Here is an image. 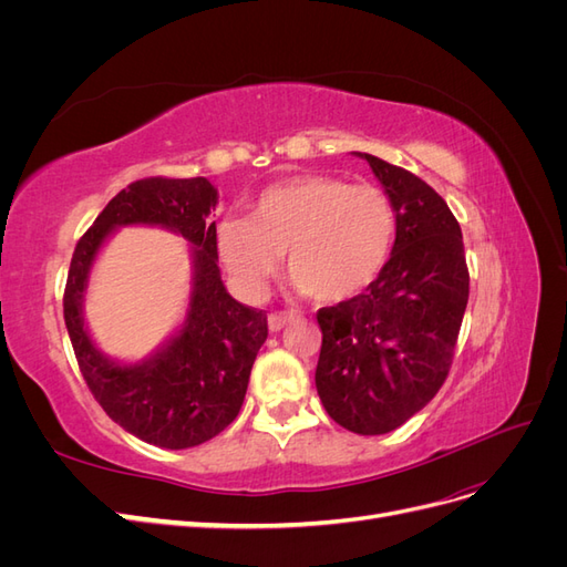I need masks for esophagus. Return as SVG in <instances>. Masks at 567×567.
Instances as JSON below:
<instances>
[{
    "label": "esophagus",
    "instance_id": "esophagus-1",
    "mask_svg": "<svg viewBox=\"0 0 567 567\" xmlns=\"http://www.w3.org/2000/svg\"><path fill=\"white\" fill-rule=\"evenodd\" d=\"M290 319H293V317L286 315V312H274V315H269V319H267V323H269V331H271V333H279V331H284Z\"/></svg>",
    "mask_w": 567,
    "mask_h": 567
}]
</instances>
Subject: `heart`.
Instances as JSON below:
<instances>
[{
  "label": "heart",
  "instance_id": "heart-1",
  "mask_svg": "<svg viewBox=\"0 0 567 567\" xmlns=\"http://www.w3.org/2000/svg\"><path fill=\"white\" fill-rule=\"evenodd\" d=\"M398 215L381 188L329 175H300L267 186L250 217L217 227V252L246 296H260L281 269L293 288L321 302L350 300L383 271Z\"/></svg>",
  "mask_w": 567,
  "mask_h": 567
}]
</instances>
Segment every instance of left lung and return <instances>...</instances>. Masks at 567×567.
I'll return each instance as SVG.
<instances>
[{"label": "left lung", "mask_w": 567, "mask_h": 567, "mask_svg": "<svg viewBox=\"0 0 567 567\" xmlns=\"http://www.w3.org/2000/svg\"><path fill=\"white\" fill-rule=\"evenodd\" d=\"M398 215L390 260L367 293L323 307L315 383L338 425L385 435L431 402L452 367L468 302L461 227L435 188L357 153Z\"/></svg>", "instance_id": "left-lung-1"}]
</instances>
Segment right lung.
<instances>
[{
    "instance_id": "obj_1",
    "label": "right lung",
    "mask_w": 567,
    "mask_h": 567,
    "mask_svg": "<svg viewBox=\"0 0 567 567\" xmlns=\"http://www.w3.org/2000/svg\"><path fill=\"white\" fill-rule=\"evenodd\" d=\"M217 200V188L205 177L134 182L80 238L68 271L63 317L84 381L123 431L165 450L198 447L225 431L241 411L252 362L267 340V317L234 300L221 284L210 221ZM123 226L177 233L193 260L183 321L140 363L106 355L83 319L91 269Z\"/></svg>"
}]
</instances>
